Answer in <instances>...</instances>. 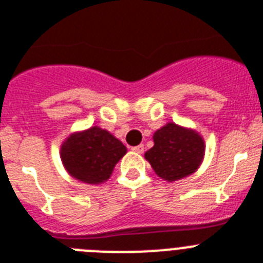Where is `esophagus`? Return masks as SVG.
Masks as SVG:
<instances>
[{
    "instance_id": "1",
    "label": "esophagus",
    "mask_w": 263,
    "mask_h": 263,
    "mask_svg": "<svg viewBox=\"0 0 263 263\" xmlns=\"http://www.w3.org/2000/svg\"><path fill=\"white\" fill-rule=\"evenodd\" d=\"M134 153H138V154H142L143 151H144V146L143 144H139V146H135V147H132L131 148Z\"/></svg>"
}]
</instances>
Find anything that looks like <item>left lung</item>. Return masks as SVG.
Returning a JSON list of instances; mask_svg holds the SVG:
<instances>
[{
  "label": "left lung",
  "mask_w": 263,
  "mask_h": 263,
  "mask_svg": "<svg viewBox=\"0 0 263 263\" xmlns=\"http://www.w3.org/2000/svg\"><path fill=\"white\" fill-rule=\"evenodd\" d=\"M204 151V140L197 132L168 123L154 134V147L144 158L161 178L176 181L197 170Z\"/></svg>",
  "instance_id": "8db88e82"
}]
</instances>
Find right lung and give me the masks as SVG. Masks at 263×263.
Masks as SVG:
<instances>
[{
    "label": "right lung",
    "mask_w": 263,
    "mask_h": 263,
    "mask_svg": "<svg viewBox=\"0 0 263 263\" xmlns=\"http://www.w3.org/2000/svg\"><path fill=\"white\" fill-rule=\"evenodd\" d=\"M125 153L127 147L112 134L91 127L70 135L62 144L61 158L66 170L76 180L101 183L109 178Z\"/></svg>",
    "instance_id": "right-lung-1"
}]
</instances>
